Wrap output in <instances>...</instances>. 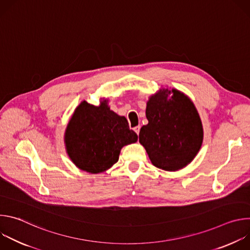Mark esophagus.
Returning a JSON list of instances; mask_svg holds the SVG:
<instances>
[{
    "label": "esophagus",
    "instance_id": "obj_1",
    "mask_svg": "<svg viewBox=\"0 0 250 250\" xmlns=\"http://www.w3.org/2000/svg\"><path fill=\"white\" fill-rule=\"evenodd\" d=\"M133 130L136 132V134L138 135V133H139V130H140V125H137V126H135V127H133Z\"/></svg>",
    "mask_w": 250,
    "mask_h": 250
}]
</instances>
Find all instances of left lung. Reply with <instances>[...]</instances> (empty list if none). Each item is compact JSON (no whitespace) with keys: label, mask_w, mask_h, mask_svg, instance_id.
I'll list each match as a JSON object with an SVG mask.
<instances>
[{"label":"left lung","mask_w":250,"mask_h":250,"mask_svg":"<svg viewBox=\"0 0 250 250\" xmlns=\"http://www.w3.org/2000/svg\"><path fill=\"white\" fill-rule=\"evenodd\" d=\"M146 114L148 124L140 128L139 142L151 163L166 171L187 166L199 152L204 137L193 102L176 89H161L149 98Z\"/></svg>","instance_id":"8db88e82"}]
</instances>
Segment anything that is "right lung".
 I'll return each instance as SVG.
<instances>
[{
  "mask_svg": "<svg viewBox=\"0 0 250 250\" xmlns=\"http://www.w3.org/2000/svg\"><path fill=\"white\" fill-rule=\"evenodd\" d=\"M106 100L100 105L83 101L65 130L66 151L81 170L97 174L118 162L121 149L137 140L125 117L111 111Z\"/></svg>",
  "mask_w": 250,
  "mask_h": 250,
  "instance_id": "obj_1",
  "label": "right lung"
}]
</instances>
